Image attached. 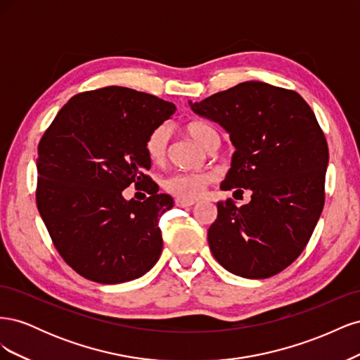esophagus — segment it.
Masks as SVG:
<instances>
[{
	"mask_svg": "<svg viewBox=\"0 0 360 360\" xmlns=\"http://www.w3.org/2000/svg\"><path fill=\"white\" fill-rule=\"evenodd\" d=\"M176 204H177L179 207H191V205H193V204H195V201H186V200L177 198V200H176Z\"/></svg>",
	"mask_w": 360,
	"mask_h": 360,
	"instance_id": "1",
	"label": "esophagus"
}]
</instances>
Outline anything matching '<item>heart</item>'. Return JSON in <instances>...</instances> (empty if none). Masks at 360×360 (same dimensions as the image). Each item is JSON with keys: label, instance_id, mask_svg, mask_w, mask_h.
I'll return each mask as SVG.
<instances>
[{"label": "heart", "instance_id": "obj_1", "mask_svg": "<svg viewBox=\"0 0 360 360\" xmlns=\"http://www.w3.org/2000/svg\"><path fill=\"white\" fill-rule=\"evenodd\" d=\"M186 132L197 141L200 146L209 150L213 141L219 138L216 130L204 123H191L186 127ZM168 139L169 130L167 126H160L151 132L146 141V151L148 159L160 165L168 156ZM213 174L210 172H176L167 177L163 181V188L169 193L176 195L177 198L193 201L202 197L207 186L213 181Z\"/></svg>", "mask_w": 360, "mask_h": 360}]
</instances>
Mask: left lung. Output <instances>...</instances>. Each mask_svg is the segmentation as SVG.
Here are the masks:
<instances>
[{"label":"left lung","instance_id":"obj_1","mask_svg":"<svg viewBox=\"0 0 360 360\" xmlns=\"http://www.w3.org/2000/svg\"><path fill=\"white\" fill-rule=\"evenodd\" d=\"M189 106L222 126L236 148L221 189L252 193L242 207L217 202L207 233L213 257L242 278L279 274L302 254L323 212L329 150L317 118L296 91L259 81Z\"/></svg>","mask_w":360,"mask_h":360}]
</instances>
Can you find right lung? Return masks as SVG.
I'll list each match as a JSON object with an SVG mask.
<instances>
[{"mask_svg":"<svg viewBox=\"0 0 360 360\" xmlns=\"http://www.w3.org/2000/svg\"><path fill=\"white\" fill-rule=\"evenodd\" d=\"M174 112L153 94L105 86L73 96L40 139L37 209L76 274L122 284L158 263L159 217L174 200L144 174L146 141ZM130 182L146 184L144 202L124 198Z\"/></svg>","mask_w":360,"mask_h":360,"instance_id":"add662e5","label":"right lung"}]
</instances>
